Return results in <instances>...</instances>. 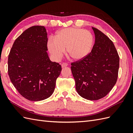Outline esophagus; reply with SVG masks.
<instances>
[{"instance_id":"esophagus-1","label":"esophagus","mask_w":133,"mask_h":133,"mask_svg":"<svg viewBox=\"0 0 133 133\" xmlns=\"http://www.w3.org/2000/svg\"><path fill=\"white\" fill-rule=\"evenodd\" d=\"M68 65V64L67 63H62V68L66 67Z\"/></svg>"}]
</instances>
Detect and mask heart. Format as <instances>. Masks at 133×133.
<instances>
[{
	"label": "heart",
	"mask_w": 133,
	"mask_h": 133,
	"mask_svg": "<svg viewBox=\"0 0 133 133\" xmlns=\"http://www.w3.org/2000/svg\"><path fill=\"white\" fill-rule=\"evenodd\" d=\"M94 44V37L89 30L78 28H68L59 30L54 39L50 38L48 49L56 60H60L65 53L78 61L87 57Z\"/></svg>",
	"instance_id": "b5f03b06"
}]
</instances>
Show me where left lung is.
Instances as JSON below:
<instances>
[{"mask_svg":"<svg viewBox=\"0 0 133 133\" xmlns=\"http://www.w3.org/2000/svg\"><path fill=\"white\" fill-rule=\"evenodd\" d=\"M95 43L90 53L71 63V70L78 93L84 99L97 100L105 96L118 79L119 57L113 43L106 35L92 27Z\"/></svg>","mask_w":133,"mask_h":133,"instance_id":"1","label":"left lung"}]
</instances>
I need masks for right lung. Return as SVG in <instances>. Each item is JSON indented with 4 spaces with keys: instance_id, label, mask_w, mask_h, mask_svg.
I'll list each match as a JSON object with an SVG mask.
<instances>
[{
    "instance_id": "right-lung-1",
    "label": "right lung",
    "mask_w": 133,
    "mask_h": 133,
    "mask_svg": "<svg viewBox=\"0 0 133 133\" xmlns=\"http://www.w3.org/2000/svg\"><path fill=\"white\" fill-rule=\"evenodd\" d=\"M47 33L44 26H33L15 41L8 56V74L21 95L41 101L52 95L62 71L47 53Z\"/></svg>"
}]
</instances>
